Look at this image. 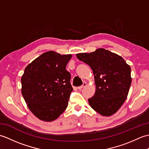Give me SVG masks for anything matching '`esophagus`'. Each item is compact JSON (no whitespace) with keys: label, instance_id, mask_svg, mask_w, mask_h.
Returning a JSON list of instances; mask_svg holds the SVG:
<instances>
[{"label":"esophagus","instance_id":"34e87169","mask_svg":"<svg viewBox=\"0 0 149 149\" xmlns=\"http://www.w3.org/2000/svg\"><path fill=\"white\" fill-rule=\"evenodd\" d=\"M86 86V83H84L83 84V85H81V86L77 87V88H78L79 90H81L82 88H83L84 87H85Z\"/></svg>","mask_w":149,"mask_h":149}]
</instances>
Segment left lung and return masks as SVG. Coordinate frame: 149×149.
Returning <instances> with one entry per match:
<instances>
[{
    "mask_svg": "<svg viewBox=\"0 0 149 149\" xmlns=\"http://www.w3.org/2000/svg\"><path fill=\"white\" fill-rule=\"evenodd\" d=\"M76 56L93 70L96 91L88 99L90 105L101 115H113L127 97L131 84L130 66L121 56L104 49Z\"/></svg>",
    "mask_w": 149,
    "mask_h": 149,
    "instance_id": "1",
    "label": "left lung"
}]
</instances>
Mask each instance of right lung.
<instances>
[{
	"label": "right lung",
	"instance_id": "obj_1",
	"mask_svg": "<svg viewBox=\"0 0 149 149\" xmlns=\"http://www.w3.org/2000/svg\"><path fill=\"white\" fill-rule=\"evenodd\" d=\"M71 58V54L49 51L25 68L22 94L31 111L40 120L53 121L67 107L73 88L66 66Z\"/></svg>",
	"mask_w": 149,
	"mask_h": 149
}]
</instances>
